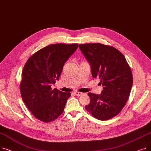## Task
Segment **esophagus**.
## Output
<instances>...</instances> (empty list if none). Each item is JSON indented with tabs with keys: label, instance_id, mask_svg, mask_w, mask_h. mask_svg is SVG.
I'll list each match as a JSON object with an SVG mask.
<instances>
[{
	"label": "esophagus",
	"instance_id": "1",
	"mask_svg": "<svg viewBox=\"0 0 151 151\" xmlns=\"http://www.w3.org/2000/svg\"><path fill=\"white\" fill-rule=\"evenodd\" d=\"M74 94L76 96H83V95L84 94V93L80 92H75Z\"/></svg>",
	"mask_w": 151,
	"mask_h": 151
}]
</instances>
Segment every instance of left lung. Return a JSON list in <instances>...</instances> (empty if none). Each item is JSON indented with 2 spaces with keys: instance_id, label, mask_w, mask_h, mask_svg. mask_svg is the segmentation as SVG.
I'll return each mask as SVG.
<instances>
[{
  "instance_id": "1",
  "label": "left lung",
  "mask_w": 151,
  "mask_h": 151,
  "mask_svg": "<svg viewBox=\"0 0 151 151\" xmlns=\"http://www.w3.org/2000/svg\"><path fill=\"white\" fill-rule=\"evenodd\" d=\"M78 46L89 63L92 77L100 79L104 89L99 95L88 93L91 102L85 108L97 119L108 120L121 112L129 99L133 84L130 67L114 47L99 43Z\"/></svg>"
}]
</instances>
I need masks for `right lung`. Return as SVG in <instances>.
Returning <instances> with one entry per match:
<instances>
[{
    "label": "right lung",
    "instance_id": "right-lung-1",
    "mask_svg": "<svg viewBox=\"0 0 151 151\" xmlns=\"http://www.w3.org/2000/svg\"><path fill=\"white\" fill-rule=\"evenodd\" d=\"M78 48V44H52L40 50L27 60L22 73L21 97L38 120L51 122L63 111L70 92L51 86L59 80L63 67Z\"/></svg>",
    "mask_w": 151,
    "mask_h": 151
}]
</instances>
